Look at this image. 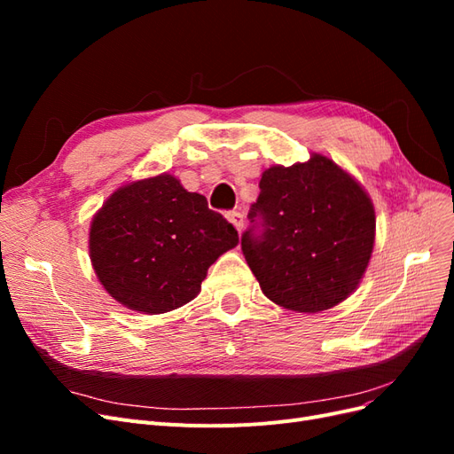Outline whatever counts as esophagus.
I'll use <instances>...</instances> for the list:
<instances>
[{
	"mask_svg": "<svg viewBox=\"0 0 454 454\" xmlns=\"http://www.w3.org/2000/svg\"><path fill=\"white\" fill-rule=\"evenodd\" d=\"M227 219L229 222L237 227V231L240 232L242 231V227H244V214H240V212H229L227 214Z\"/></svg>",
	"mask_w": 454,
	"mask_h": 454,
	"instance_id": "obj_1",
	"label": "esophagus"
}]
</instances>
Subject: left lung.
<instances>
[{
	"label": "left lung",
	"instance_id": "1",
	"mask_svg": "<svg viewBox=\"0 0 454 454\" xmlns=\"http://www.w3.org/2000/svg\"><path fill=\"white\" fill-rule=\"evenodd\" d=\"M242 254L263 294L297 312H320L360 284L375 242L362 185L324 155L270 167L259 182Z\"/></svg>",
	"mask_w": 454,
	"mask_h": 454
}]
</instances>
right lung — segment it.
Here are the masks:
<instances>
[{"label": "right lung", "mask_w": 454, "mask_h": 454, "mask_svg": "<svg viewBox=\"0 0 454 454\" xmlns=\"http://www.w3.org/2000/svg\"><path fill=\"white\" fill-rule=\"evenodd\" d=\"M239 232L170 174L117 189L94 215L89 235L96 277L127 309L162 314L189 303L214 261Z\"/></svg>", "instance_id": "right-lung-1"}]
</instances>
